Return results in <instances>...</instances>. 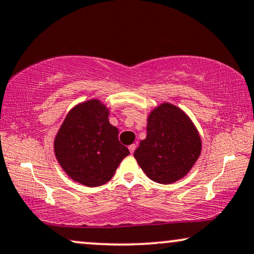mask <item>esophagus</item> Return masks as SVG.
Wrapping results in <instances>:
<instances>
[{
  "label": "esophagus",
  "instance_id": "1",
  "mask_svg": "<svg viewBox=\"0 0 254 254\" xmlns=\"http://www.w3.org/2000/svg\"><path fill=\"white\" fill-rule=\"evenodd\" d=\"M128 149H129L130 154H134L135 149H136V145H135V144H130V145H129V147H128Z\"/></svg>",
  "mask_w": 254,
  "mask_h": 254
}]
</instances>
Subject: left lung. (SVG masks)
Here are the masks:
<instances>
[{
	"label": "left lung",
	"mask_w": 254,
	"mask_h": 254,
	"mask_svg": "<svg viewBox=\"0 0 254 254\" xmlns=\"http://www.w3.org/2000/svg\"><path fill=\"white\" fill-rule=\"evenodd\" d=\"M201 154V138L187 114L163 103L148 117L147 137L134 152L152 182L172 184L185 177Z\"/></svg>",
	"instance_id": "obj_1"
}]
</instances>
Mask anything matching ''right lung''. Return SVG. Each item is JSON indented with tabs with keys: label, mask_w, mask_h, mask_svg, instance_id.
<instances>
[{
	"label": "right lung",
	"mask_w": 254,
	"mask_h": 254,
	"mask_svg": "<svg viewBox=\"0 0 254 254\" xmlns=\"http://www.w3.org/2000/svg\"><path fill=\"white\" fill-rule=\"evenodd\" d=\"M109 109L98 99L78 104L65 117L54 140L61 168L72 180L97 187L112 178L129 150L120 143Z\"/></svg>",
	"instance_id": "add662e5"
}]
</instances>
